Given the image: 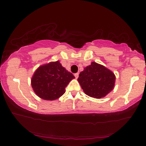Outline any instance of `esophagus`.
Masks as SVG:
<instances>
[{
	"label": "esophagus",
	"mask_w": 146,
	"mask_h": 146,
	"mask_svg": "<svg viewBox=\"0 0 146 146\" xmlns=\"http://www.w3.org/2000/svg\"><path fill=\"white\" fill-rule=\"evenodd\" d=\"M75 78H77L78 77V75H79V73H75Z\"/></svg>",
	"instance_id": "34e87169"
}]
</instances>
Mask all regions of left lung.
Returning a JSON list of instances; mask_svg holds the SVG:
<instances>
[{"mask_svg":"<svg viewBox=\"0 0 146 146\" xmlns=\"http://www.w3.org/2000/svg\"><path fill=\"white\" fill-rule=\"evenodd\" d=\"M115 75L101 64L92 62L79 74L78 82L86 95L95 98L106 97L114 88Z\"/></svg>","mask_w":146,"mask_h":146,"instance_id":"1","label":"left lung"}]
</instances>
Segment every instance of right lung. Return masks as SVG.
Wrapping results in <instances>:
<instances>
[{
  "instance_id": "obj_1",
  "label": "right lung",
  "mask_w": 146,
  "mask_h": 146,
  "mask_svg": "<svg viewBox=\"0 0 146 146\" xmlns=\"http://www.w3.org/2000/svg\"><path fill=\"white\" fill-rule=\"evenodd\" d=\"M73 78V74L62 67L58 60L40 66L33 74L31 86L40 98L54 100L64 95L66 87Z\"/></svg>"
}]
</instances>
